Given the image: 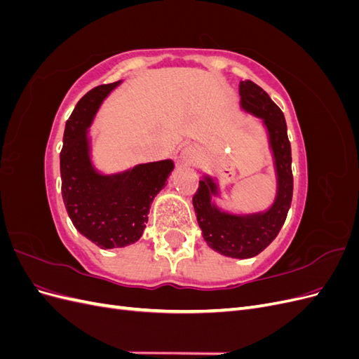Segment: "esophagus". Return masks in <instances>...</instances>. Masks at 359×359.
<instances>
[{
    "instance_id": "1",
    "label": "esophagus",
    "mask_w": 359,
    "mask_h": 359,
    "mask_svg": "<svg viewBox=\"0 0 359 359\" xmlns=\"http://www.w3.org/2000/svg\"><path fill=\"white\" fill-rule=\"evenodd\" d=\"M182 158L186 160L187 163H191L194 158H196V151H194V148H186L182 151Z\"/></svg>"
}]
</instances>
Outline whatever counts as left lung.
Segmentation results:
<instances>
[{
    "mask_svg": "<svg viewBox=\"0 0 359 359\" xmlns=\"http://www.w3.org/2000/svg\"><path fill=\"white\" fill-rule=\"evenodd\" d=\"M240 95L243 109L262 118L268 130L277 170L276 201L265 212L247 215L223 212L211 201L212 194H217L215 182L212 178L205 177L199 181V187L194 193L193 206L206 244L224 256L247 259L265 250L285 224L292 202L293 175L292 151L283 112L252 81L240 83Z\"/></svg>",
    "mask_w": 359,
    "mask_h": 359,
    "instance_id": "obj_1",
    "label": "left lung"
}]
</instances>
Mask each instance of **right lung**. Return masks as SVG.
Here are the masks:
<instances>
[{
	"label": "right lung",
	"instance_id": "add662e5",
	"mask_svg": "<svg viewBox=\"0 0 359 359\" xmlns=\"http://www.w3.org/2000/svg\"><path fill=\"white\" fill-rule=\"evenodd\" d=\"M119 82L95 86L78 102L66 123L60 154L61 193L70 220L100 248L126 247L142 236L149 205L173 169L172 160L145 163L115 175L94 169L88 127Z\"/></svg>",
	"mask_w": 359,
	"mask_h": 359
}]
</instances>
